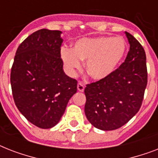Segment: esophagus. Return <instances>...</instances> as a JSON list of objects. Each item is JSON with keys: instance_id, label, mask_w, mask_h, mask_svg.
Wrapping results in <instances>:
<instances>
[{"instance_id": "obj_1", "label": "esophagus", "mask_w": 158, "mask_h": 158, "mask_svg": "<svg viewBox=\"0 0 158 158\" xmlns=\"http://www.w3.org/2000/svg\"><path fill=\"white\" fill-rule=\"evenodd\" d=\"M77 89L79 90V92H84V85L82 83H78V85H77Z\"/></svg>"}]
</instances>
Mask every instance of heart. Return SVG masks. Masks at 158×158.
I'll list each match as a JSON object with an SVG mask.
<instances>
[{
    "mask_svg": "<svg viewBox=\"0 0 158 158\" xmlns=\"http://www.w3.org/2000/svg\"><path fill=\"white\" fill-rule=\"evenodd\" d=\"M127 50L123 38L102 36L84 38L73 43L71 50L63 48L62 62L69 74L74 75L85 61V69L96 81L105 80L117 69Z\"/></svg>",
    "mask_w": 158,
    "mask_h": 158,
    "instance_id": "b5f03b06",
    "label": "heart"
}]
</instances>
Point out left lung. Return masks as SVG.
Returning a JSON list of instances; mask_svg holds the SVG:
<instances>
[{"instance_id": "obj_1", "label": "left lung", "mask_w": 158, "mask_h": 158, "mask_svg": "<svg viewBox=\"0 0 158 158\" xmlns=\"http://www.w3.org/2000/svg\"><path fill=\"white\" fill-rule=\"evenodd\" d=\"M125 33L130 44L125 62L109 78L84 89L86 117L101 130H116L134 117L141 107L147 86L144 49L134 36Z\"/></svg>"}]
</instances>
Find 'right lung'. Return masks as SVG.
I'll return each mask as SVG.
<instances>
[{
	"label": "right lung",
	"instance_id": "right-lung-1",
	"mask_svg": "<svg viewBox=\"0 0 158 158\" xmlns=\"http://www.w3.org/2000/svg\"><path fill=\"white\" fill-rule=\"evenodd\" d=\"M61 31L40 29L16 51L10 84L15 103L33 125L50 129L59 122L77 81L64 74L60 58Z\"/></svg>",
	"mask_w": 158,
	"mask_h": 158
}]
</instances>
